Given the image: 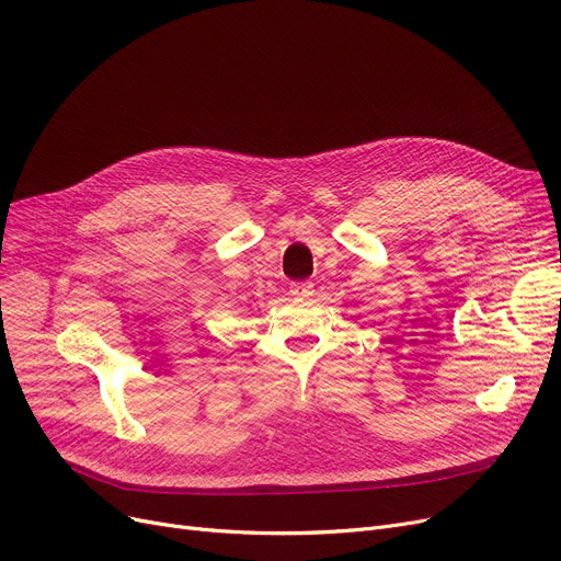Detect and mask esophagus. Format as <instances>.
Segmentation results:
<instances>
[{"label":"esophagus","instance_id":"1","mask_svg":"<svg viewBox=\"0 0 561 561\" xmlns=\"http://www.w3.org/2000/svg\"><path fill=\"white\" fill-rule=\"evenodd\" d=\"M313 294V284L311 282H298V284H290V296H296L300 300L309 298Z\"/></svg>","mask_w":561,"mask_h":561}]
</instances>
